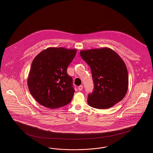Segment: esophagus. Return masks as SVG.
I'll return each mask as SVG.
<instances>
[{
  "label": "esophagus",
  "instance_id": "esophagus-1",
  "mask_svg": "<svg viewBox=\"0 0 153 153\" xmlns=\"http://www.w3.org/2000/svg\"><path fill=\"white\" fill-rule=\"evenodd\" d=\"M82 89H83V86H82V85H80V86L78 87V89H79V91H82Z\"/></svg>",
  "mask_w": 153,
  "mask_h": 153
}]
</instances>
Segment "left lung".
<instances>
[{"label": "left lung", "mask_w": 153, "mask_h": 153, "mask_svg": "<svg viewBox=\"0 0 153 153\" xmlns=\"http://www.w3.org/2000/svg\"><path fill=\"white\" fill-rule=\"evenodd\" d=\"M80 56L90 66L94 84L88 96V104L97 109L112 107L126 95L128 74L123 59L108 48L81 51Z\"/></svg>", "instance_id": "left-lung-1"}]
</instances>
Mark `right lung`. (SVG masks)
Masks as SVG:
<instances>
[{
  "label": "right lung",
  "instance_id": "right-lung-1",
  "mask_svg": "<svg viewBox=\"0 0 153 153\" xmlns=\"http://www.w3.org/2000/svg\"><path fill=\"white\" fill-rule=\"evenodd\" d=\"M77 50L49 48L33 59L27 79L30 92L36 102L49 108H57L71 102L75 92L67 68Z\"/></svg>",
  "mask_w": 153,
  "mask_h": 153
}]
</instances>
